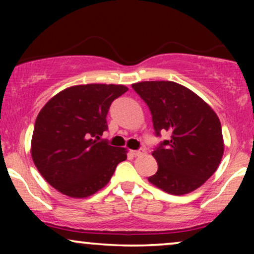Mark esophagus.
Masks as SVG:
<instances>
[{
	"label": "esophagus",
	"mask_w": 254,
	"mask_h": 254,
	"mask_svg": "<svg viewBox=\"0 0 254 254\" xmlns=\"http://www.w3.org/2000/svg\"><path fill=\"white\" fill-rule=\"evenodd\" d=\"M130 152H131V154H133L134 156H142V155L145 154V151L143 150V149H138V150H131Z\"/></svg>",
	"instance_id": "obj_1"
}]
</instances>
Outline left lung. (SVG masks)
Masks as SVG:
<instances>
[{"label":"left lung","instance_id":"obj_1","mask_svg":"<svg viewBox=\"0 0 254 254\" xmlns=\"http://www.w3.org/2000/svg\"><path fill=\"white\" fill-rule=\"evenodd\" d=\"M131 88L150 110L156 135H170L152 151L158 170L149 182L173 195L199 189L216 171L223 156L222 127L216 113L178 83L147 81Z\"/></svg>","mask_w":254,"mask_h":254}]
</instances>
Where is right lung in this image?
<instances>
[{
    "label": "right lung",
    "mask_w": 254,
    "mask_h": 254,
    "mask_svg": "<svg viewBox=\"0 0 254 254\" xmlns=\"http://www.w3.org/2000/svg\"><path fill=\"white\" fill-rule=\"evenodd\" d=\"M125 85H75L59 92L38 114L31 155L38 171L55 190L86 197L102 190L127 158L125 148L99 141L107 130L111 104Z\"/></svg>",
    "instance_id": "right-lung-1"
}]
</instances>
